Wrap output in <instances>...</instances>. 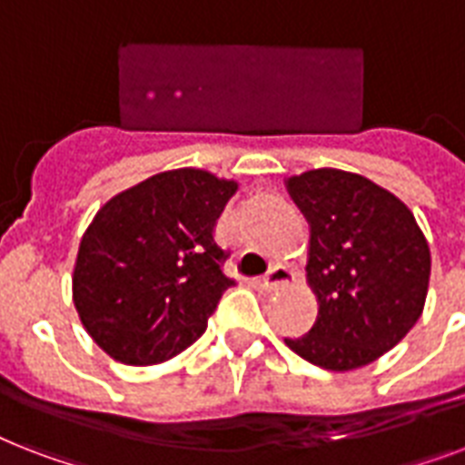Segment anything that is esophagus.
Returning a JSON list of instances; mask_svg holds the SVG:
<instances>
[{
	"mask_svg": "<svg viewBox=\"0 0 465 465\" xmlns=\"http://www.w3.org/2000/svg\"><path fill=\"white\" fill-rule=\"evenodd\" d=\"M294 280V272L290 268H284V265H275V268L270 270L268 275L261 280V287L262 290H277L280 284H287Z\"/></svg>",
	"mask_w": 465,
	"mask_h": 465,
	"instance_id": "34e87169",
	"label": "esophagus"
}]
</instances>
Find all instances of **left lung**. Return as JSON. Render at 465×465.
Instances as JSON below:
<instances>
[{
  "label": "left lung",
  "instance_id": "left-lung-1",
  "mask_svg": "<svg viewBox=\"0 0 465 465\" xmlns=\"http://www.w3.org/2000/svg\"><path fill=\"white\" fill-rule=\"evenodd\" d=\"M287 190L311 226L306 277L318 316L284 342L331 371L371 364L422 313L432 270L425 233L393 193L364 175L316 168L292 175Z\"/></svg>",
  "mask_w": 465,
  "mask_h": 465
}]
</instances>
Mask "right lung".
Here are the masks:
<instances>
[{"instance_id":"add662e5","label":"right lung","mask_w":465,"mask_h":465,"mask_svg":"<svg viewBox=\"0 0 465 465\" xmlns=\"http://www.w3.org/2000/svg\"><path fill=\"white\" fill-rule=\"evenodd\" d=\"M236 183L200 168L156 173L98 210L72 292L84 328L113 360L159 364L207 328L232 277L214 226Z\"/></svg>"}]
</instances>
